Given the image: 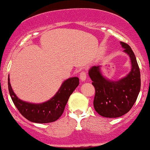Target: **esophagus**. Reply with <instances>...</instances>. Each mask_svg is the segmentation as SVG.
I'll use <instances>...</instances> for the list:
<instances>
[{"mask_svg": "<svg viewBox=\"0 0 150 150\" xmlns=\"http://www.w3.org/2000/svg\"><path fill=\"white\" fill-rule=\"evenodd\" d=\"M80 78L82 81H84L86 79V73L85 71H82L80 73Z\"/></svg>", "mask_w": 150, "mask_h": 150, "instance_id": "esophagus-1", "label": "esophagus"}]
</instances>
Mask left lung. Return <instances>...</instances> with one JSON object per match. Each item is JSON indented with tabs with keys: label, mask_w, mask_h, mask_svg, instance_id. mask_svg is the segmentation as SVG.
<instances>
[{
	"label": "left lung",
	"mask_w": 150,
	"mask_h": 150,
	"mask_svg": "<svg viewBox=\"0 0 150 150\" xmlns=\"http://www.w3.org/2000/svg\"><path fill=\"white\" fill-rule=\"evenodd\" d=\"M120 43L132 64L131 71L127 77L117 82H110L103 76L99 66H93L89 71L95 88L93 107L104 117L116 118L127 113L136 101L140 90V72L136 56L129 45Z\"/></svg>",
	"instance_id": "left-lung-1"
}]
</instances>
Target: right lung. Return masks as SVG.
<instances>
[{
  "label": "right lung",
  "mask_w": 150,
  "mask_h": 150,
  "mask_svg": "<svg viewBox=\"0 0 150 150\" xmlns=\"http://www.w3.org/2000/svg\"><path fill=\"white\" fill-rule=\"evenodd\" d=\"M8 77V89L14 105L19 112L28 121L35 123H50L55 122L62 115L70 96L79 85L77 77L68 79L53 98L41 104H32L18 98L12 91Z\"/></svg>",
  "instance_id": "1"
}]
</instances>
